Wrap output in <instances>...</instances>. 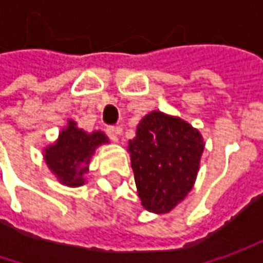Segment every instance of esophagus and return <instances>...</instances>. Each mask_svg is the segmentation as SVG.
I'll return each mask as SVG.
<instances>
[{"label": "esophagus", "instance_id": "34e87169", "mask_svg": "<svg viewBox=\"0 0 263 263\" xmlns=\"http://www.w3.org/2000/svg\"><path fill=\"white\" fill-rule=\"evenodd\" d=\"M121 133L120 127H106V135L112 140V142H118V135Z\"/></svg>", "mask_w": 263, "mask_h": 263}]
</instances>
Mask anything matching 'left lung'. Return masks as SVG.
I'll return each mask as SVG.
<instances>
[{
  "mask_svg": "<svg viewBox=\"0 0 263 263\" xmlns=\"http://www.w3.org/2000/svg\"><path fill=\"white\" fill-rule=\"evenodd\" d=\"M205 140L180 117L152 111L137 124L128 142L132 168L142 206L168 214L195 186Z\"/></svg>",
  "mask_w": 263,
  "mask_h": 263,
  "instance_id": "1",
  "label": "left lung"
}]
</instances>
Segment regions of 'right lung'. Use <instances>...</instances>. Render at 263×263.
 Here are the masks:
<instances>
[{
  "instance_id": "obj_1",
  "label": "right lung",
  "mask_w": 263,
  "mask_h": 263,
  "mask_svg": "<svg viewBox=\"0 0 263 263\" xmlns=\"http://www.w3.org/2000/svg\"><path fill=\"white\" fill-rule=\"evenodd\" d=\"M104 143H108L104 132L87 133L77 127L76 121L67 120V126L60 132L58 139L44 149V159L61 184L80 187L86 183L85 174L89 171L90 158L96 147Z\"/></svg>"
}]
</instances>
